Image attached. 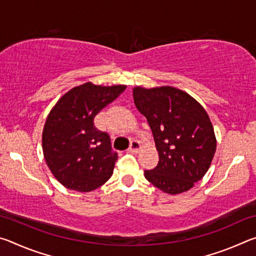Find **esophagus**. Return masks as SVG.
Returning a JSON list of instances; mask_svg holds the SVG:
<instances>
[{
	"instance_id": "esophagus-1",
	"label": "esophagus",
	"mask_w": 256,
	"mask_h": 256,
	"mask_svg": "<svg viewBox=\"0 0 256 256\" xmlns=\"http://www.w3.org/2000/svg\"><path fill=\"white\" fill-rule=\"evenodd\" d=\"M140 148H141L140 142L136 141V140H133V141H131V144H130L128 150L131 151V152L136 154V152H138V150H140Z\"/></svg>"
}]
</instances>
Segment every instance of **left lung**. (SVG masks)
Returning a JSON list of instances; mask_svg holds the SVG:
<instances>
[{"instance_id":"1","label":"left lung","mask_w":256,"mask_h":256,"mask_svg":"<svg viewBox=\"0 0 256 256\" xmlns=\"http://www.w3.org/2000/svg\"><path fill=\"white\" fill-rule=\"evenodd\" d=\"M133 98L148 120L159 154L157 166L144 170L146 178L168 194L192 188L209 170L216 146L204 108L172 86H136Z\"/></svg>"}]
</instances>
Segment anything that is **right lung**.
<instances>
[{
	"label": "right lung",
	"mask_w": 256,
	"mask_h": 256,
	"mask_svg": "<svg viewBox=\"0 0 256 256\" xmlns=\"http://www.w3.org/2000/svg\"><path fill=\"white\" fill-rule=\"evenodd\" d=\"M126 86L84 84L56 102L42 131L44 157L55 178L68 190L90 192L110 178L118 152L94 118Z\"/></svg>",
	"instance_id": "1"
}]
</instances>
